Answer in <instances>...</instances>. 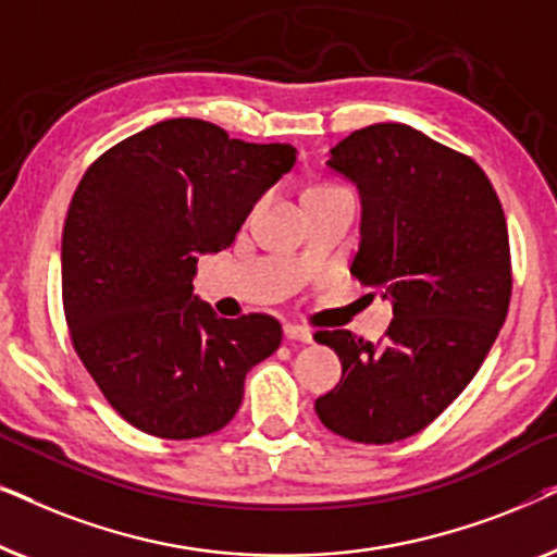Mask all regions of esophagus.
Listing matches in <instances>:
<instances>
[{"label": "esophagus", "mask_w": 557, "mask_h": 557, "mask_svg": "<svg viewBox=\"0 0 557 557\" xmlns=\"http://www.w3.org/2000/svg\"><path fill=\"white\" fill-rule=\"evenodd\" d=\"M284 334H286V339L304 342V345H309V342L314 339V334H311L309 326H301V324H286Z\"/></svg>", "instance_id": "obj_1"}]
</instances>
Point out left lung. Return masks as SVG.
<instances>
[{"instance_id": "1", "label": "left lung", "mask_w": 557, "mask_h": 557, "mask_svg": "<svg viewBox=\"0 0 557 557\" xmlns=\"http://www.w3.org/2000/svg\"><path fill=\"white\" fill-rule=\"evenodd\" d=\"M332 172L360 193L362 286L393 304L380 345L347 330L317 332L342 362L314 408L357 444L423 431L482 368L505 324L512 265L505 212L474 159L406 124H372L330 149Z\"/></svg>"}]
</instances>
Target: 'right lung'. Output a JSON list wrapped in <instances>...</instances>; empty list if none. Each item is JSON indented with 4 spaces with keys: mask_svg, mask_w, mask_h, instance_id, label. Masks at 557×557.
<instances>
[{
    "mask_svg": "<svg viewBox=\"0 0 557 557\" xmlns=\"http://www.w3.org/2000/svg\"><path fill=\"white\" fill-rule=\"evenodd\" d=\"M294 162L292 144L166 119L83 174L63 227V309L81 362L134 429L172 441L220 431L248 370L278 349L276 319H220L193 278Z\"/></svg>",
    "mask_w": 557,
    "mask_h": 557,
    "instance_id": "1",
    "label": "right lung"
}]
</instances>
